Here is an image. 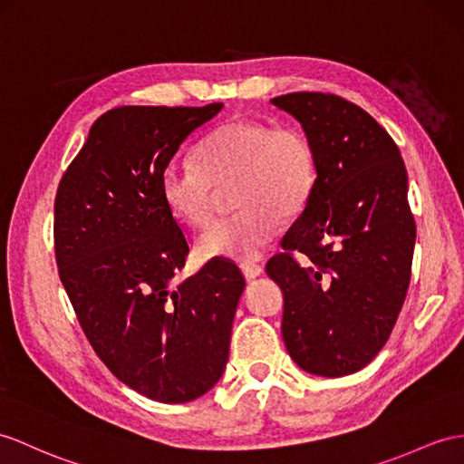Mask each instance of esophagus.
Segmentation results:
<instances>
[{
	"mask_svg": "<svg viewBox=\"0 0 464 464\" xmlns=\"http://www.w3.org/2000/svg\"><path fill=\"white\" fill-rule=\"evenodd\" d=\"M242 274H244L246 281H254V279H257V277H262V276H264V266H259V264L244 266V267H242Z\"/></svg>",
	"mask_w": 464,
	"mask_h": 464,
	"instance_id": "obj_1",
	"label": "esophagus"
}]
</instances>
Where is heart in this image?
Segmentation results:
<instances>
[{"label":"heart","mask_w":464,"mask_h":464,"mask_svg":"<svg viewBox=\"0 0 464 464\" xmlns=\"http://www.w3.org/2000/svg\"><path fill=\"white\" fill-rule=\"evenodd\" d=\"M232 180V202L240 210L210 224L197 238L195 252L205 262L250 266L274 242L284 218L307 207L317 185V153L299 128L236 118L200 145L198 165L163 169L161 198L177 220L200 228L212 218L214 187Z\"/></svg>","instance_id":"1"}]
</instances>
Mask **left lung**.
I'll list each match as a JSON object with an SVG mask.
<instances>
[{
  "mask_svg": "<svg viewBox=\"0 0 464 464\" xmlns=\"http://www.w3.org/2000/svg\"><path fill=\"white\" fill-rule=\"evenodd\" d=\"M271 104L301 123L317 153V185L284 236L285 254L267 264L284 291L281 334L309 374H354L386 344L410 287L408 171L388 131L353 102L293 92Z\"/></svg>",
  "mask_w": 464,
  "mask_h": 464,
  "instance_id": "obj_1",
  "label": "left lung"
}]
</instances>
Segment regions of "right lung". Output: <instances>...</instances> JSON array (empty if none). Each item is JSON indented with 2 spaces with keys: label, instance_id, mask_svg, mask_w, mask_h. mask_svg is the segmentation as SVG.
I'll return each instance as SVG.
<instances>
[{
  "label": "right lung",
  "instance_id": "obj_1",
  "mask_svg": "<svg viewBox=\"0 0 464 464\" xmlns=\"http://www.w3.org/2000/svg\"><path fill=\"white\" fill-rule=\"evenodd\" d=\"M222 108L110 110L56 190V266L78 323L111 374L163 403L217 386L246 287L224 259L175 279L188 244L160 188L179 147Z\"/></svg>",
  "mask_w": 464,
  "mask_h": 464
}]
</instances>
